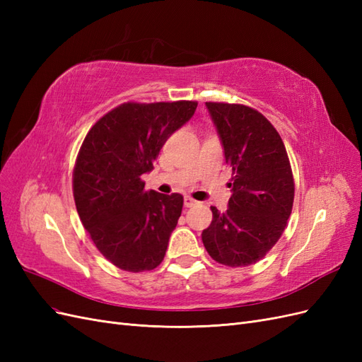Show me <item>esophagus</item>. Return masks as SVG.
Wrapping results in <instances>:
<instances>
[{
    "label": "esophagus",
    "instance_id": "esophagus-1",
    "mask_svg": "<svg viewBox=\"0 0 362 362\" xmlns=\"http://www.w3.org/2000/svg\"><path fill=\"white\" fill-rule=\"evenodd\" d=\"M196 204H198V202H196L194 199H192V198H190V196H185V198H184V206H185V208H190V206H194Z\"/></svg>",
    "mask_w": 362,
    "mask_h": 362
}]
</instances>
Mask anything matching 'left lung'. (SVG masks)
<instances>
[{
  "label": "left lung",
  "mask_w": 362,
  "mask_h": 362,
  "mask_svg": "<svg viewBox=\"0 0 362 362\" xmlns=\"http://www.w3.org/2000/svg\"><path fill=\"white\" fill-rule=\"evenodd\" d=\"M205 105L234 177L226 211L211 206L213 221L202 242L223 266L255 264L276 245L291 214L294 182L287 151L278 131L254 108Z\"/></svg>",
  "instance_id": "left-lung-1"
}]
</instances>
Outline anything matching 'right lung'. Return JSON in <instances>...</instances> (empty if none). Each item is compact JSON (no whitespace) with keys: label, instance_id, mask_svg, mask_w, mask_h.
Wrapping results in <instances>:
<instances>
[{"label":"right lung","instance_id":"add662e5","mask_svg":"<svg viewBox=\"0 0 362 362\" xmlns=\"http://www.w3.org/2000/svg\"><path fill=\"white\" fill-rule=\"evenodd\" d=\"M198 103H127L87 133L74 169V199L98 250L119 269H156L182 211V196L145 192L166 140L194 115Z\"/></svg>","mask_w":362,"mask_h":362}]
</instances>
